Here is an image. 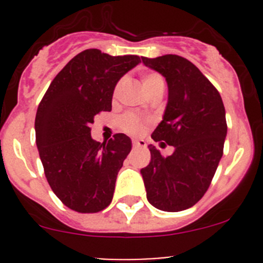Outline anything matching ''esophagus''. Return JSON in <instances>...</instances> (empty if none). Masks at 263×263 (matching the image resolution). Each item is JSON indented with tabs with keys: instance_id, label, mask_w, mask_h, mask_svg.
<instances>
[{
	"instance_id": "obj_1",
	"label": "esophagus",
	"mask_w": 263,
	"mask_h": 263,
	"mask_svg": "<svg viewBox=\"0 0 263 263\" xmlns=\"http://www.w3.org/2000/svg\"><path fill=\"white\" fill-rule=\"evenodd\" d=\"M132 145H134V147H145L146 142H145V140H134Z\"/></svg>"
}]
</instances>
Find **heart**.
I'll return each instance as SVG.
<instances>
[{
	"label": "heart",
	"instance_id": "obj_1",
	"mask_svg": "<svg viewBox=\"0 0 263 263\" xmlns=\"http://www.w3.org/2000/svg\"><path fill=\"white\" fill-rule=\"evenodd\" d=\"M142 81V86H144L145 91H146L147 95H150L151 92L155 91L156 89L159 87H164V81L163 78H161L159 73L156 72H145L141 78ZM124 85V80H119L117 82L115 91H113V97L115 99L119 95L121 92L122 87ZM147 121L142 117H140L139 115H135V113H126L124 116H122L119 118V127L123 132L128 135H140L146 127Z\"/></svg>",
	"mask_w": 263,
	"mask_h": 263
}]
</instances>
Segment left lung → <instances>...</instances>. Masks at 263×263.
Returning a JSON list of instances; mask_svg holds the SVG:
<instances>
[{"mask_svg":"<svg viewBox=\"0 0 263 263\" xmlns=\"http://www.w3.org/2000/svg\"><path fill=\"white\" fill-rule=\"evenodd\" d=\"M142 62L168 84L163 121L151 137L174 147L164 158L148 145L151 161L141 169L146 197L154 208L177 213L192 208L210 187L228 131L225 108L216 87L181 55L142 57Z\"/></svg>","mask_w":263,"mask_h":263,"instance_id":"left-lung-1","label":"left lung"}]
</instances>
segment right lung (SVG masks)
Masks as SVG:
<instances>
[{
	"mask_svg": "<svg viewBox=\"0 0 263 263\" xmlns=\"http://www.w3.org/2000/svg\"><path fill=\"white\" fill-rule=\"evenodd\" d=\"M140 62L139 55L82 50L53 79L39 103L35 141L44 174L71 210L99 213L112 202L117 174L132 142L124 134L95 141L90 124L100 112L112 110L117 82Z\"/></svg>",
	"mask_w": 263,
	"mask_h": 263,
	"instance_id": "right-lung-1",
	"label": "right lung"
}]
</instances>
